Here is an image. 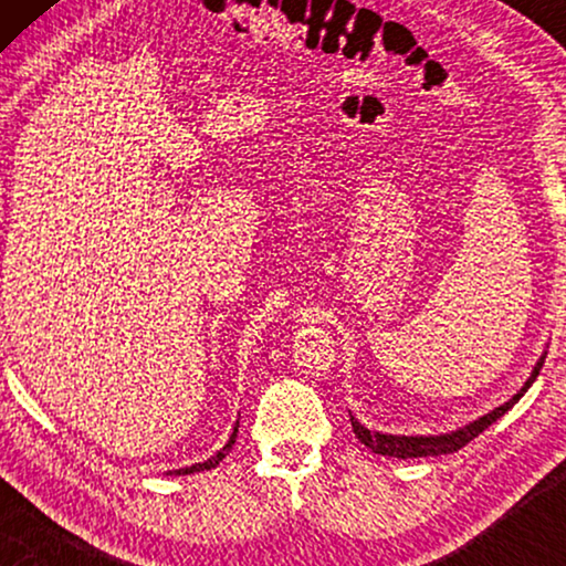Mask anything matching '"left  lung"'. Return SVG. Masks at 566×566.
I'll list each match as a JSON object with an SVG mask.
<instances>
[{
	"mask_svg": "<svg viewBox=\"0 0 566 566\" xmlns=\"http://www.w3.org/2000/svg\"><path fill=\"white\" fill-rule=\"evenodd\" d=\"M541 366H544V358H541V360L536 363V368H533L531 378H528V381H525L523 389L517 391L513 399L505 401V405L497 407V409H492L490 415L479 417L476 422L467 424V428L451 432V436H428V438H422V436H417V438H407V436H381V432H370L368 428H363V424H360L358 420H355V417H350V420H353V430H355V436H358L360 443L368 446L370 451L381 453V455H394V459H422V455L455 453V451H461V448L467 446V443H471V440H474V438L479 436V432H484L486 428H490L492 422H497L500 417L505 415L507 409L513 407L515 401L521 399L525 391H528V386H531L533 381H536Z\"/></svg>",
	"mask_w": 566,
	"mask_h": 566,
	"instance_id": "obj_1",
	"label": "left lung"
}]
</instances>
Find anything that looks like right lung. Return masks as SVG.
Masks as SVG:
<instances>
[{
    "label": "right lung",
    "mask_w": 566,
    "mask_h": 566,
    "mask_svg": "<svg viewBox=\"0 0 566 566\" xmlns=\"http://www.w3.org/2000/svg\"><path fill=\"white\" fill-rule=\"evenodd\" d=\"M237 428H239V424H237ZM237 428H234V432H231L229 443L223 446L221 451L213 455V459H208V461H203V463H196V467H188V469H177L175 474H192V471H206V469H213V467H219V461L223 459V455H227V453L231 451V446H234V440H237Z\"/></svg>",
    "instance_id": "add662e5"
}]
</instances>
